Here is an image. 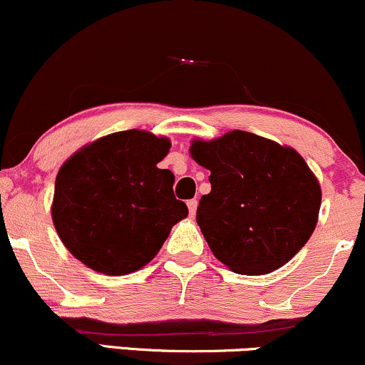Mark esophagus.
I'll return each mask as SVG.
<instances>
[{
	"instance_id": "34e87169",
	"label": "esophagus",
	"mask_w": 365,
	"mask_h": 365,
	"mask_svg": "<svg viewBox=\"0 0 365 365\" xmlns=\"http://www.w3.org/2000/svg\"><path fill=\"white\" fill-rule=\"evenodd\" d=\"M196 207H198V202H196L195 198H193V200H187V208H190V215H191V217H195V214H196Z\"/></svg>"
}]
</instances>
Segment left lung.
Segmentation results:
<instances>
[{"label":"left lung","instance_id":"1","mask_svg":"<svg viewBox=\"0 0 365 365\" xmlns=\"http://www.w3.org/2000/svg\"><path fill=\"white\" fill-rule=\"evenodd\" d=\"M191 158L210 170L196 222L217 260L260 276L288 264L312 236L321 184L300 153L247 130L193 139Z\"/></svg>","mask_w":365,"mask_h":365}]
</instances>
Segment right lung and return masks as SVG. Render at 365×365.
I'll return each instance as SVG.
<instances>
[{
    "label": "right lung",
    "mask_w": 365,
    "mask_h": 365,
    "mask_svg": "<svg viewBox=\"0 0 365 365\" xmlns=\"http://www.w3.org/2000/svg\"><path fill=\"white\" fill-rule=\"evenodd\" d=\"M170 139L148 130L108 134L60 167L51 203L65 248L93 271L125 276L155 259L170 229L187 217L174 174L158 169Z\"/></svg>",
    "instance_id": "add662e5"
}]
</instances>
